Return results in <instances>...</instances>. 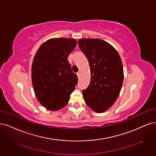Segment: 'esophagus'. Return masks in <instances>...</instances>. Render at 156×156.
Instances as JSON below:
<instances>
[{
    "label": "esophagus",
    "instance_id": "esophagus-1",
    "mask_svg": "<svg viewBox=\"0 0 156 156\" xmlns=\"http://www.w3.org/2000/svg\"><path fill=\"white\" fill-rule=\"evenodd\" d=\"M77 76H78V78H80V72H78V73H77Z\"/></svg>",
    "mask_w": 156,
    "mask_h": 156
}]
</instances>
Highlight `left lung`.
I'll return each mask as SVG.
<instances>
[{
	"instance_id": "left-lung-1",
	"label": "left lung",
	"mask_w": 156,
	"mask_h": 156,
	"mask_svg": "<svg viewBox=\"0 0 156 156\" xmlns=\"http://www.w3.org/2000/svg\"><path fill=\"white\" fill-rule=\"evenodd\" d=\"M78 44L88 60L91 74L89 85L82 91L84 100L94 112H104L116 101L122 87L121 59L116 50L103 40L82 39Z\"/></svg>"
}]
</instances>
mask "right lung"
Returning <instances> with one entry per match:
<instances>
[{"instance_id": "1", "label": "right lung", "mask_w": 156, "mask_h": 156, "mask_svg": "<svg viewBox=\"0 0 156 156\" xmlns=\"http://www.w3.org/2000/svg\"><path fill=\"white\" fill-rule=\"evenodd\" d=\"M76 45L74 39H51L43 43L35 55L33 87L38 101L47 109L63 108L78 83L77 75L67 60Z\"/></svg>"}]
</instances>
